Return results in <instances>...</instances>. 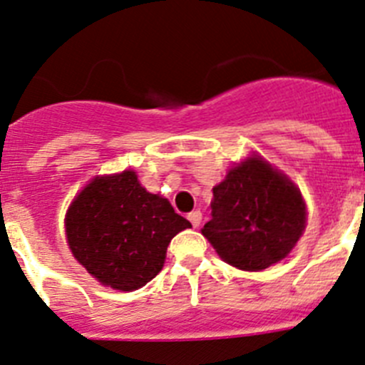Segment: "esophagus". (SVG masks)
<instances>
[{
  "mask_svg": "<svg viewBox=\"0 0 365 365\" xmlns=\"http://www.w3.org/2000/svg\"><path fill=\"white\" fill-rule=\"evenodd\" d=\"M188 220L192 222L193 228H199L200 222H202V213L199 210H193V212L188 213Z\"/></svg>",
  "mask_w": 365,
  "mask_h": 365,
  "instance_id": "esophagus-1",
  "label": "esophagus"
}]
</instances>
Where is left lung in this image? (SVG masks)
<instances>
[{
	"instance_id": "obj_1",
	"label": "left lung",
	"mask_w": 365,
	"mask_h": 365,
	"mask_svg": "<svg viewBox=\"0 0 365 365\" xmlns=\"http://www.w3.org/2000/svg\"><path fill=\"white\" fill-rule=\"evenodd\" d=\"M306 228V202L289 177L260 155L244 159L213 188L200 233L224 262L260 272L286 259Z\"/></svg>"
}]
</instances>
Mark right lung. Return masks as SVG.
Instances as JSON below:
<instances>
[{"mask_svg": "<svg viewBox=\"0 0 365 365\" xmlns=\"http://www.w3.org/2000/svg\"><path fill=\"white\" fill-rule=\"evenodd\" d=\"M190 220L146 192L133 170L96 177L65 217L70 252L103 286L133 292L163 269L166 250Z\"/></svg>", "mask_w": 365, "mask_h": 365, "instance_id": "obj_1", "label": "right lung"}]
</instances>
